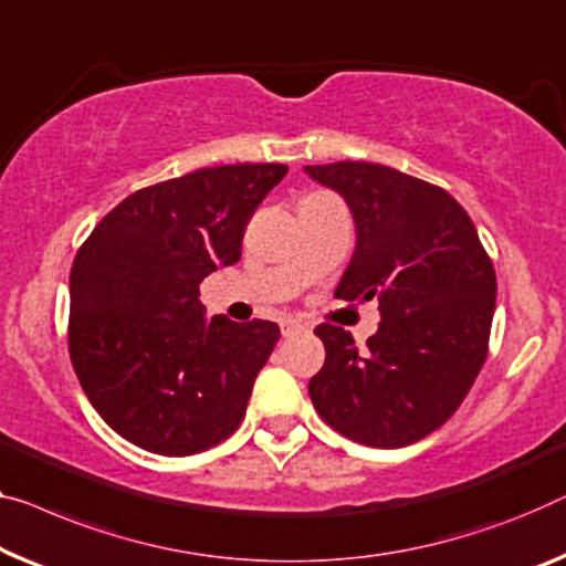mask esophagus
<instances>
[{"label":"esophagus","mask_w":566,"mask_h":566,"mask_svg":"<svg viewBox=\"0 0 566 566\" xmlns=\"http://www.w3.org/2000/svg\"><path fill=\"white\" fill-rule=\"evenodd\" d=\"M280 327H282V335L290 337L294 333L307 331V323H305V319H300V317H284L282 323H280Z\"/></svg>","instance_id":"obj_1"}]
</instances>
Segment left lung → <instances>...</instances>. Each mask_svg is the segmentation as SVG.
Masks as SVG:
<instances>
[{
	"label": "left lung",
	"instance_id": "obj_1",
	"mask_svg": "<svg viewBox=\"0 0 566 566\" xmlns=\"http://www.w3.org/2000/svg\"><path fill=\"white\" fill-rule=\"evenodd\" d=\"M340 192L358 243L335 297L378 300V333L358 350L348 331L315 327L325 364L310 399L335 432L368 447H407L450 419L488 358L495 269L450 192L394 167H305Z\"/></svg>",
	"mask_w": 566,
	"mask_h": 566
}]
</instances>
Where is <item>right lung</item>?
<instances>
[{
	"mask_svg": "<svg viewBox=\"0 0 566 566\" xmlns=\"http://www.w3.org/2000/svg\"><path fill=\"white\" fill-rule=\"evenodd\" d=\"M286 165H218L124 198L71 269L67 353L124 440L182 458L239 429L280 327L206 319L200 282L241 259L243 231Z\"/></svg>",
	"mask_w": 566,
	"mask_h": 566,
	"instance_id": "obj_1",
	"label": "right lung"
}]
</instances>
